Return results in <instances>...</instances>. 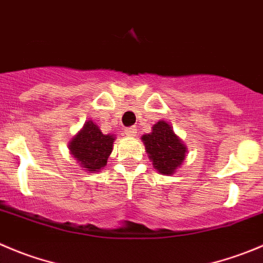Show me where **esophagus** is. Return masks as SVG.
I'll use <instances>...</instances> for the list:
<instances>
[{
	"label": "esophagus",
	"mask_w": 263,
	"mask_h": 263,
	"mask_svg": "<svg viewBox=\"0 0 263 263\" xmlns=\"http://www.w3.org/2000/svg\"><path fill=\"white\" fill-rule=\"evenodd\" d=\"M125 134H126L127 137H130V138H134L137 134V127L136 126L127 127V129H125Z\"/></svg>",
	"instance_id": "34e87169"
}]
</instances>
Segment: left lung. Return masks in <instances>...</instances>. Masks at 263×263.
I'll list each match as a JSON object with an SVG mask.
<instances>
[{
    "label": "left lung",
    "instance_id": "obj_1",
    "mask_svg": "<svg viewBox=\"0 0 263 263\" xmlns=\"http://www.w3.org/2000/svg\"><path fill=\"white\" fill-rule=\"evenodd\" d=\"M142 142L152 165L160 174L172 176L186 159V144L164 120L152 126L151 133L143 134Z\"/></svg>",
    "mask_w": 263,
    "mask_h": 263
}]
</instances>
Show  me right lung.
Here are the masks:
<instances>
[{"instance_id":"1","label":"right lung","mask_w":263,"mask_h":263,"mask_svg":"<svg viewBox=\"0 0 263 263\" xmlns=\"http://www.w3.org/2000/svg\"><path fill=\"white\" fill-rule=\"evenodd\" d=\"M116 137L103 134L96 122L87 120L79 133L69 141L68 149L77 164L89 173H97L107 165Z\"/></svg>"}]
</instances>
